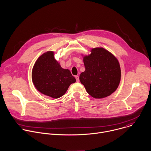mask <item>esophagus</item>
<instances>
[{"mask_svg":"<svg viewBox=\"0 0 151 151\" xmlns=\"http://www.w3.org/2000/svg\"><path fill=\"white\" fill-rule=\"evenodd\" d=\"M75 78H76V82H79V76H75Z\"/></svg>","mask_w":151,"mask_h":151,"instance_id":"obj_1","label":"esophagus"}]
</instances>
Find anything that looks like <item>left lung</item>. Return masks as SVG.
<instances>
[{
    "label": "left lung",
    "instance_id": "left-lung-1",
    "mask_svg": "<svg viewBox=\"0 0 151 151\" xmlns=\"http://www.w3.org/2000/svg\"><path fill=\"white\" fill-rule=\"evenodd\" d=\"M89 55L81 54L85 70L79 80L93 98H104L117 89L121 79L119 62L115 56L103 47L92 48Z\"/></svg>",
    "mask_w": 151,
    "mask_h": 151
}]
</instances>
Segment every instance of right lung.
<instances>
[{
	"label": "right lung",
	"mask_w": 151,
	"mask_h": 151,
	"mask_svg": "<svg viewBox=\"0 0 151 151\" xmlns=\"http://www.w3.org/2000/svg\"><path fill=\"white\" fill-rule=\"evenodd\" d=\"M32 83L40 93L58 98L63 96L70 84L76 82L69 69L61 67L55 58V52L42 54L35 62L31 73Z\"/></svg>",
	"instance_id": "add662e5"
}]
</instances>
